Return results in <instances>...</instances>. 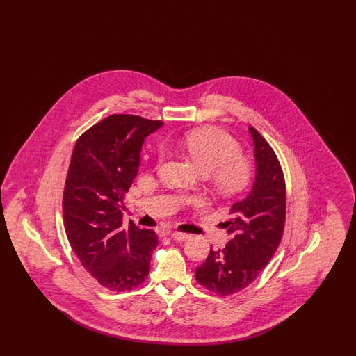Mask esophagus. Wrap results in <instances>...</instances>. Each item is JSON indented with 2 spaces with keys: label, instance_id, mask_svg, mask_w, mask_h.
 I'll return each instance as SVG.
<instances>
[{
  "label": "esophagus",
  "instance_id": "1",
  "mask_svg": "<svg viewBox=\"0 0 356 356\" xmlns=\"http://www.w3.org/2000/svg\"><path fill=\"white\" fill-rule=\"evenodd\" d=\"M170 237L173 238V240H176V241H184L186 238H189L191 235H188V234H183V232H170Z\"/></svg>",
  "mask_w": 356,
  "mask_h": 356
}]
</instances>
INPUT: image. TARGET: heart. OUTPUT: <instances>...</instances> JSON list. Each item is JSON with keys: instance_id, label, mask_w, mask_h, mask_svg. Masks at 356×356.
<instances>
[{"instance_id": "b5f03b06", "label": "heart", "mask_w": 356, "mask_h": 356, "mask_svg": "<svg viewBox=\"0 0 356 356\" xmlns=\"http://www.w3.org/2000/svg\"><path fill=\"white\" fill-rule=\"evenodd\" d=\"M196 164L222 193L236 195L251 184L254 168L251 161L241 156V147L236 140L219 128L205 127L186 132L181 138ZM167 151L160 147L157 161L165 159Z\"/></svg>"}]
</instances>
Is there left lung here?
Segmentation results:
<instances>
[{
  "mask_svg": "<svg viewBox=\"0 0 356 356\" xmlns=\"http://www.w3.org/2000/svg\"><path fill=\"white\" fill-rule=\"evenodd\" d=\"M256 175L247 197L231 207L234 218L225 222L231 240L213 251L195 277L216 295H232L248 287L276 252L286 221V183L280 163L271 145L254 127Z\"/></svg>",
  "mask_w": 356,
  "mask_h": 356,
  "instance_id": "left-lung-1",
  "label": "left lung"
}]
</instances>
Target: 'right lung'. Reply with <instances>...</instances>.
I'll list each match as a JSON object with an SVG mask.
<instances>
[{
	"label": "right lung",
	"mask_w": 356,
	"mask_h": 356,
	"mask_svg": "<svg viewBox=\"0 0 356 356\" xmlns=\"http://www.w3.org/2000/svg\"><path fill=\"white\" fill-rule=\"evenodd\" d=\"M163 121L111 115L79 137L64 188V227L73 252L102 287L131 291L149 273L159 240L134 221L122 225L121 203L140 165L144 138Z\"/></svg>",
	"instance_id": "add662e5"
}]
</instances>
